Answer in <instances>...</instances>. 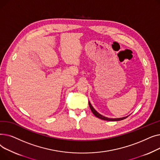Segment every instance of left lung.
<instances>
[{
    "label": "left lung",
    "mask_w": 160,
    "mask_h": 160,
    "mask_svg": "<svg viewBox=\"0 0 160 160\" xmlns=\"http://www.w3.org/2000/svg\"><path fill=\"white\" fill-rule=\"evenodd\" d=\"M89 105L91 110L92 112H93V113L97 117H98V118H99V119H100L104 120V121H118L123 120V119H126V118H127V117H128V116H127V117H122V118H117V119L108 118V117H104V116H103V115H100V113H98L95 110V109L93 108V106H91V103H90L89 102Z\"/></svg>",
    "instance_id": "1"
}]
</instances>
